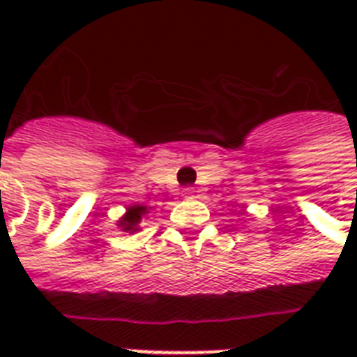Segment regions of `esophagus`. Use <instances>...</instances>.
Here are the masks:
<instances>
[{"label":"esophagus","instance_id":"obj_1","mask_svg":"<svg viewBox=\"0 0 357 357\" xmlns=\"http://www.w3.org/2000/svg\"><path fill=\"white\" fill-rule=\"evenodd\" d=\"M181 196H183V198H192V196H195V189H192V187H187V189H183Z\"/></svg>","mask_w":357,"mask_h":357}]
</instances>
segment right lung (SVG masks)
Returning <instances> with one entry per match:
<instances>
[{
	"mask_svg": "<svg viewBox=\"0 0 357 357\" xmlns=\"http://www.w3.org/2000/svg\"><path fill=\"white\" fill-rule=\"evenodd\" d=\"M148 213H150V207L148 206H140V204L129 206L122 217L116 220V226H119L120 231H123V234H137V231H140V222H142V218H146Z\"/></svg>",
	"mask_w": 357,
	"mask_h": 357,
	"instance_id": "1",
	"label": "right lung"
}]
</instances>
